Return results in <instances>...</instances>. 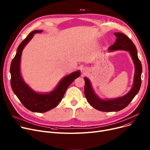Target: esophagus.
Here are the masks:
<instances>
[{
	"label": "esophagus",
	"mask_w": 150,
	"mask_h": 150,
	"mask_svg": "<svg viewBox=\"0 0 150 150\" xmlns=\"http://www.w3.org/2000/svg\"><path fill=\"white\" fill-rule=\"evenodd\" d=\"M87 72V69H83V72Z\"/></svg>",
	"instance_id": "34e87169"
}]
</instances>
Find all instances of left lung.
Returning <instances> with one entry per match:
<instances>
[{
  "mask_svg": "<svg viewBox=\"0 0 150 150\" xmlns=\"http://www.w3.org/2000/svg\"><path fill=\"white\" fill-rule=\"evenodd\" d=\"M114 35L117 37L116 41L109 47L108 50L113 52L123 50L129 52L134 64L135 73L132 87L128 93L119 98L108 100L100 98L92 89L89 80L88 78H84L85 81L84 95L86 99L93 108L103 112L119 111L127 107L139 92L142 83L141 75L142 72V67L138 58L135 45L127 35L123 33H114Z\"/></svg>",
  "mask_w": 150,
  "mask_h": 150,
  "instance_id": "left-lung-1",
  "label": "left lung"
}]
</instances>
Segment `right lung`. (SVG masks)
I'll return each instance as SVG.
<instances>
[{
	"label": "right lung",
	"mask_w": 150,
	"mask_h": 150,
	"mask_svg": "<svg viewBox=\"0 0 150 150\" xmlns=\"http://www.w3.org/2000/svg\"><path fill=\"white\" fill-rule=\"evenodd\" d=\"M42 30L31 31L18 46L16 54L13 59L10 66L11 86L14 94L22 104L29 111L42 113L49 111L58 105L67 88L75 79L79 77V70L67 75L59 81L57 88L47 93L35 92L24 82L21 75L20 64L22 50L36 33H42Z\"/></svg>",
	"instance_id": "right-lung-1"
}]
</instances>
